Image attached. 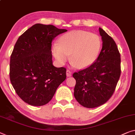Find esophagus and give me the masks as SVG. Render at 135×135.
Here are the masks:
<instances>
[{
  "label": "esophagus",
  "instance_id": "esophagus-1",
  "mask_svg": "<svg viewBox=\"0 0 135 135\" xmlns=\"http://www.w3.org/2000/svg\"><path fill=\"white\" fill-rule=\"evenodd\" d=\"M72 75V72L69 70H66V76H70Z\"/></svg>",
  "mask_w": 135,
  "mask_h": 135
}]
</instances>
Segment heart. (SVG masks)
<instances>
[{
	"label": "heart",
	"instance_id": "obj_1",
	"mask_svg": "<svg viewBox=\"0 0 135 135\" xmlns=\"http://www.w3.org/2000/svg\"><path fill=\"white\" fill-rule=\"evenodd\" d=\"M102 40L97 34L84 31H72L60 37L59 44L52 46L55 59L64 64L71 54L72 63L78 68L92 65L98 59Z\"/></svg>",
	"mask_w": 135,
	"mask_h": 135
}]
</instances>
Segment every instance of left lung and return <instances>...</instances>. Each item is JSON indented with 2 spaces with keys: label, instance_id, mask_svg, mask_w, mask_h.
Returning a JSON list of instances; mask_svg holds the SVG:
<instances>
[{
  "label": "left lung",
  "instance_id": "left-lung-1",
  "mask_svg": "<svg viewBox=\"0 0 135 135\" xmlns=\"http://www.w3.org/2000/svg\"><path fill=\"white\" fill-rule=\"evenodd\" d=\"M103 46L98 59L92 65L73 74L76 80L74 97L81 105L95 108L112 96L121 75V58L117 44L99 28Z\"/></svg>",
  "mask_w": 135,
  "mask_h": 135
}]
</instances>
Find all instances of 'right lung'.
<instances>
[{"label":"right lung","instance_id":"add662e5","mask_svg":"<svg viewBox=\"0 0 135 135\" xmlns=\"http://www.w3.org/2000/svg\"><path fill=\"white\" fill-rule=\"evenodd\" d=\"M66 31L37 23L16 41L10 58V81L18 97L28 104H46L66 78V68L54 66L51 54L52 41Z\"/></svg>","mask_w":135,"mask_h":135}]
</instances>
